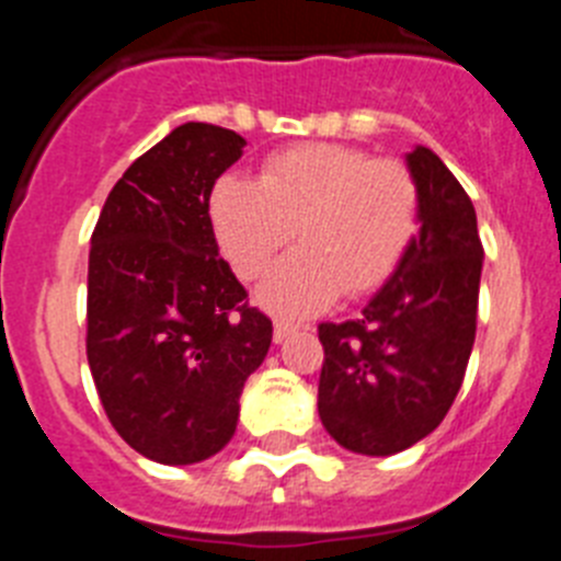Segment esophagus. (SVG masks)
Returning <instances> with one entry per match:
<instances>
[{
	"mask_svg": "<svg viewBox=\"0 0 561 561\" xmlns=\"http://www.w3.org/2000/svg\"><path fill=\"white\" fill-rule=\"evenodd\" d=\"M297 329H300V325L289 323V320H275V334L272 336H275V342H286Z\"/></svg>",
	"mask_w": 561,
	"mask_h": 561,
	"instance_id": "1",
	"label": "esophagus"
}]
</instances>
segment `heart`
<instances>
[{
    "mask_svg": "<svg viewBox=\"0 0 561 561\" xmlns=\"http://www.w3.org/2000/svg\"><path fill=\"white\" fill-rule=\"evenodd\" d=\"M210 225L241 277H257L295 236L257 304L275 314H309L340 291L379 289L419 227V187L393 160L336 142H306L272 153L261 180L225 173L210 193Z\"/></svg>",
    "mask_w": 561,
    "mask_h": 561,
    "instance_id": "b5f03b06",
    "label": "heart"
}]
</instances>
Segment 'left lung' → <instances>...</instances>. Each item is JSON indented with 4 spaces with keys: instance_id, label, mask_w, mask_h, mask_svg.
I'll return each instance as SVG.
<instances>
[{
    "instance_id": "obj_1",
    "label": "left lung",
    "mask_w": 561,
    "mask_h": 561,
    "mask_svg": "<svg viewBox=\"0 0 561 561\" xmlns=\"http://www.w3.org/2000/svg\"><path fill=\"white\" fill-rule=\"evenodd\" d=\"M419 187V232L365 309L320 325L317 413L356 455L385 458L427 438L453 408L474 345L483 244L478 216L440 157L404 153Z\"/></svg>"
}]
</instances>
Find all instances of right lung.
Instances as JSON below:
<instances>
[{"label":"right lung","mask_w":561,"mask_h":561,"mask_svg":"<svg viewBox=\"0 0 561 561\" xmlns=\"http://www.w3.org/2000/svg\"><path fill=\"white\" fill-rule=\"evenodd\" d=\"M247 140L182 123L108 193L89 250L87 356L112 427L165 466L227 447L272 345L210 225V193Z\"/></svg>","instance_id":"right-lung-1"}]
</instances>
